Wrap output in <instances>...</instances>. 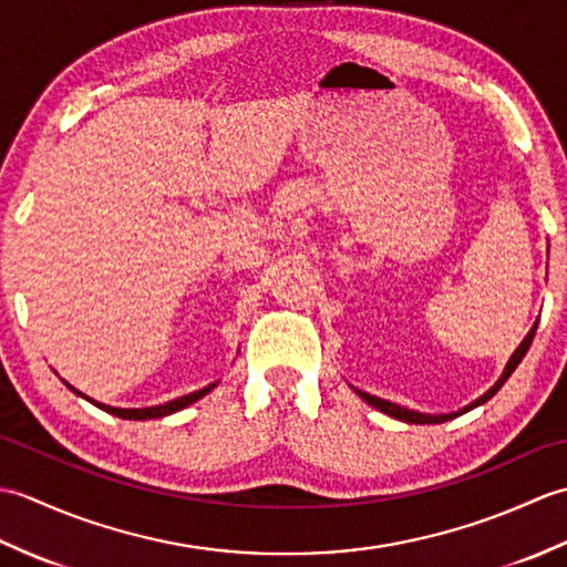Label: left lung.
I'll return each instance as SVG.
<instances>
[{
    "mask_svg": "<svg viewBox=\"0 0 567 567\" xmlns=\"http://www.w3.org/2000/svg\"><path fill=\"white\" fill-rule=\"evenodd\" d=\"M536 329H538V321L534 323L532 331L526 333V339L519 343V348H516V351L512 353L507 368H504V372H502V378H499L495 384H492V388H489L483 396H480V400H475L473 404L463 406L461 412H453V414H421V412H414V409H406V406H400V404H392V402H388V400H380V396H372V394H368V392H360V390H355V394L360 396V400H365L370 406L380 409L382 414H390L392 419L406 421V424H443V421L455 419V416H461V414L470 412V409H475V406H480V404H485L487 400H492V396H495V394L502 390V384L512 378V372L516 370V365L522 363V358L526 355L528 348H532V341H534V336H536Z\"/></svg>",
    "mask_w": 567,
    "mask_h": 567,
    "instance_id": "8db88e82",
    "label": "left lung"
}]
</instances>
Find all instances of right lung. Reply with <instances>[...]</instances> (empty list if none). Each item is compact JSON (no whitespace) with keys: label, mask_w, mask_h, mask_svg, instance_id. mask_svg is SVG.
<instances>
[{"label":"right lung","mask_w":567,"mask_h":567,"mask_svg":"<svg viewBox=\"0 0 567 567\" xmlns=\"http://www.w3.org/2000/svg\"><path fill=\"white\" fill-rule=\"evenodd\" d=\"M63 382H65V380H63ZM65 384H68V382H65ZM68 388H70L72 392H75V394L84 396V400L92 402L94 406H100V409H104V412H110V414H114V416H118V419H128V421H143V419H161V416H167V414H175V412H179V409H185V406H189L192 402L202 400L204 394H209V392L216 388V382L207 384V388H202V390H197V392H189V394H185V396H177V400H173V402H165V404H158V406H143V409H122V406L100 404V402L90 400L87 394H82L80 390L72 388V384H68Z\"/></svg>","instance_id":"obj_1"}]
</instances>
